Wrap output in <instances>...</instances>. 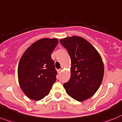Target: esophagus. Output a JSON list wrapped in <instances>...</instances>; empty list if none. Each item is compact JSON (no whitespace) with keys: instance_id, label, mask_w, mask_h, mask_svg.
<instances>
[{"instance_id":"obj_1","label":"esophagus","mask_w":122,"mask_h":122,"mask_svg":"<svg viewBox=\"0 0 122 122\" xmlns=\"http://www.w3.org/2000/svg\"><path fill=\"white\" fill-rule=\"evenodd\" d=\"M57 71L59 73H60V72L62 71V70H61V69H59V70H57Z\"/></svg>"}]
</instances>
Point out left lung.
<instances>
[{
  "instance_id": "1",
  "label": "left lung",
  "mask_w": 122,
  "mask_h": 122,
  "mask_svg": "<svg viewBox=\"0 0 122 122\" xmlns=\"http://www.w3.org/2000/svg\"><path fill=\"white\" fill-rule=\"evenodd\" d=\"M71 57V77L63 84L66 92L79 102L93 96L100 87L104 66L98 51L89 42L79 36L60 40Z\"/></svg>"
}]
</instances>
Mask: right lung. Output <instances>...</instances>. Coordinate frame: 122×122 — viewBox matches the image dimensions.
<instances>
[{"mask_svg": "<svg viewBox=\"0 0 122 122\" xmlns=\"http://www.w3.org/2000/svg\"><path fill=\"white\" fill-rule=\"evenodd\" d=\"M57 44V39H40L22 55L18 66V79L21 89L30 99L44 98L56 81L57 71L51 55Z\"/></svg>", "mask_w": 122, "mask_h": 122, "instance_id": "right-lung-1", "label": "right lung"}]
</instances>
